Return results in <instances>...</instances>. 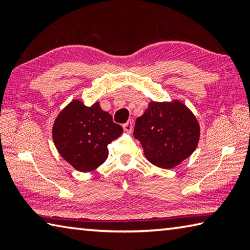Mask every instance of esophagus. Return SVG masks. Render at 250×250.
<instances>
[{
	"label": "esophagus",
	"mask_w": 250,
	"mask_h": 250,
	"mask_svg": "<svg viewBox=\"0 0 250 250\" xmlns=\"http://www.w3.org/2000/svg\"><path fill=\"white\" fill-rule=\"evenodd\" d=\"M132 129H133V124H132V121H128V122H125V124L124 125V130L125 131L126 133H130V132H132Z\"/></svg>",
	"instance_id": "obj_1"
}]
</instances>
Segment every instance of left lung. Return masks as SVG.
Here are the masks:
<instances>
[{
	"label": "left lung",
	"mask_w": 250,
	"mask_h": 250,
	"mask_svg": "<svg viewBox=\"0 0 250 250\" xmlns=\"http://www.w3.org/2000/svg\"><path fill=\"white\" fill-rule=\"evenodd\" d=\"M201 128L183 101H151L135 120L133 137L141 143L146 160L161 168L179 166L197 147Z\"/></svg>",
	"instance_id": "8db88e82"
}]
</instances>
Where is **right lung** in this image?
I'll return each instance as SVG.
<instances>
[{
  "mask_svg": "<svg viewBox=\"0 0 250 250\" xmlns=\"http://www.w3.org/2000/svg\"><path fill=\"white\" fill-rule=\"evenodd\" d=\"M124 132L100 107L73 99L54 121L52 134L58 153L79 172L96 170L108 158V145Z\"/></svg>",
  "mask_w": 250,
  "mask_h": 250,
  "instance_id": "add662e5",
  "label": "right lung"
}]
</instances>
